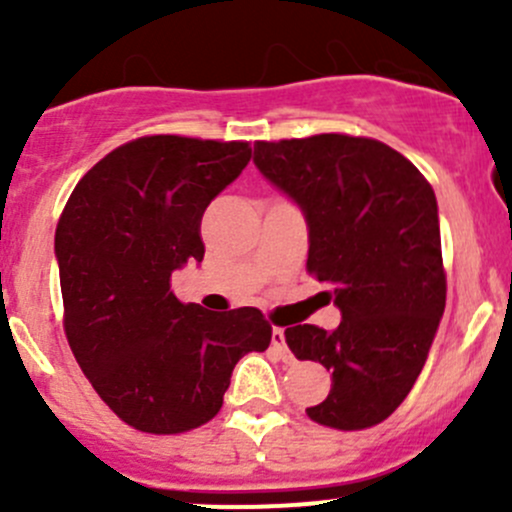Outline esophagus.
<instances>
[{
    "label": "esophagus",
    "mask_w": 512,
    "mask_h": 512,
    "mask_svg": "<svg viewBox=\"0 0 512 512\" xmlns=\"http://www.w3.org/2000/svg\"><path fill=\"white\" fill-rule=\"evenodd\" d=\"M272 344H275V349L280 352V356L285 361H292V354H289L287 344H285V329L282 327H275L272 329Z\"/></svg>",
    "instance_id": "1"
}]
</instances>
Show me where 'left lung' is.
<instances>
[{
    "mask_svg": "<svg viewBox=\"0 0 512 512\" xmlns=\"http://www.w3.org/2000/svg\"><path fill=\"white\" fill-rule=\"evenodd\" d=\"M255 165L309 227L307 270L342 312L337 329H285L302 361L332 371L307 416L339 431L389 418L416 384L446 309L438 205L411 160L374 138L257 141Z\"/></svg>",
    "mask_w": 512,
    "mask_h": 512,
    "instance_id": "8db88e82",
    "label": "left lung"
}]
</instances>
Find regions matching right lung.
<instances>
[{"mask_svg": "<svg viewBox=\"0 0 512 512\" xmlns=\"http://www.w3.org/2000/svg\"><path fill=\"white\" fill-rule=\"evenodd\" d=\"M250 156L245 141L136 138L79 180L56 225L71 352L108 409L143 433L208 423L237 361L270 347L260 309L215 314L170 289L175 270L203 262L205 208Z\"/></svg>", "mask_w": 512, "mask_h": 512, "instance_id": "1", "label": "right lung"}]
</instances>
